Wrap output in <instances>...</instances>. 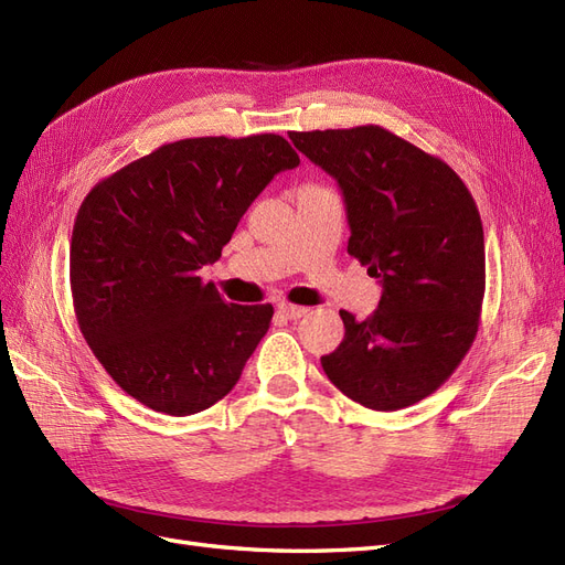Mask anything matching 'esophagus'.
Instances as JSON below:
<instances>
[{
	"label": "esophagus",
	"mask_w": 565,
	"mask_h": 565,
	"mask_svg": "<svg viewBox=\"0 0 565 565\" xmlns=\"http://www.w3.org/2000/svg\"><path fill=\"white\" fill-rule=\"evenodd\" d=\"M278 311H280L285 318H289V320H297V318H301V316L309 313V309H306V306L287 303V301H280V303H278Z\"/></svg>",
	"instance_id": "obj_1"
}]
</instances>
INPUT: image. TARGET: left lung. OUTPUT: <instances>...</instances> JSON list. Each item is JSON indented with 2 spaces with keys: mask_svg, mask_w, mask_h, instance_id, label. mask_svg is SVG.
<instances>
[{
  "mask_svg": "<svg viewBox=\"0 0 565 565\" xmlns=\"http://www.w3.org/2000/svg\"><path fill=\"white\" fill-rule=\"evenodd\" d=\"M295 148L341 188L349 254L382 285L377 311L344 320L320 363L370 409L415 405L446 382L478 332L486 292L481 214L452 169L377 125L289 131Z\"/></svg>",
  "mask_w": 565,
  "mask_h": 565,
  "instance_id": "left-lung-1",
  "label": "left lung"
}]
</instances>
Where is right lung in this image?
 Returning <instances> with one entry per match:
<instances>
[{
  "label": "right lung",
  "mask_w": 565,
  "mask_h": 565,
  "mask_svg": "<svg viewBox=\"0 0 565 565\" xmlns=\"http://www.w3.org/2000/svg\"><path fill=\"white\" fill-rule=\"evenodd\" d=\"M299 156L278 134L164 143L92 188L75 218L71 289L98 363L146 407L185 417L237 384L270 303H226L214 264L254 198Z\"/></svg>",
  "instance_id": "1"
}]
</instances>
